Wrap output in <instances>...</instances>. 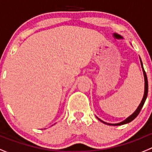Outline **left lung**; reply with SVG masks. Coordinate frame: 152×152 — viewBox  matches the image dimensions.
<instances>
[{
	"mask_svg": "<svg viewBox=\"0 0 152 152\" xmlns=\"http://www.w3.org/2000/svg\"><path fill=\"white\" fill-rule=\"evenodd\" d=\"M140 62H141V65H142V67L143 74H144V79H145V91H144V95H143L142 100V102H141L140 104L139 105V107H137V109H136V111L134 112V113H132V115L129 116V117H127V118L125 120H124V121H122V122L118 123V124H108V123L104 122V121H103V120H100L99 118H98V117H97V118H98V120H100V121H102V122L104 123V124H107V125H110V126H120V125H124V124H128V123L131 122V121H132V120H133L134 119H135L136 117H137L138 114H139V112L141 111V110H142V108L143 105H144V104H145V102L146 98H147V96H148V84L147 76H146L145 71L144 68H143L142 62V61H141V58H140Z\"/></svg>",
	"mask_w": 152,
	"mask_h": 152,
	"instance_id": "left-lung-1",
	"label": "left lung"
}]
</instances>
